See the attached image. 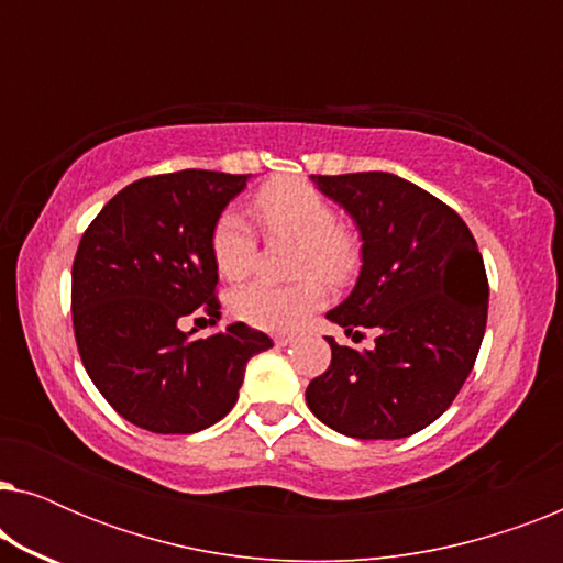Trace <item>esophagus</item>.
Wrapping results in <instances>:
<instances>
[{"label":"esophagus","mask_w":563,"mask_h":563,"mask_svg":"<svg viewBox=\"0 0 563 563\" xmlns=\"http://www.w3.org/2000/svg\"><path fill=\"white\" fill-rule=\"evenodd\" d=\"M291 341H295V338H291V335H276V338H274V343L279 345V349H287V345H289Z\"/></svg>","instance_id":"1"}]
</instances>
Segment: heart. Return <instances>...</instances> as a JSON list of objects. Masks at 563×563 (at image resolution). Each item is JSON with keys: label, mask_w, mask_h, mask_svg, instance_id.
Returning <instances> with one entry per match:
<instances>
[{"label": "heart", "mask_w": 563, "mask_h": 563, "mask_svg": "<svg viewBox=\"0 0 563 563\" xmlns=\"http://www.w3.org/2000/svg\"><path fill=\"white\" fill-rule=\"evenodd\" d=\"M253 212L266 233L299 241L297 272L318 274L341 284L358 264V243L338 222L328 197L305 181H274L253 199ZM210 251L222 279L241 282L256 264V238L238 212H222L214 222ZM322 302L320 282L305 279L289 287L249 284L230 295V312L245 325L266 333H289Z\"/></svg>", "instance_id": "1"}]
</instances>
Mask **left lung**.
I'll list each match as a JSON object with an SVG mask.
<instances>
[{"label": "left lung", "instance_id": "1", "mask_svg": "<svg viewBox=\"0 0 563 563\" xmlns=\"http://www.w3.org/2000/svg\"><path fill=\"white\" fill-rule=\"evenodd\" d=\"M361 235V272L325 318L372 351L338 345L305 397L318 420L361 441L407 438L449 410L487 328L489 284L466 222L441 199L387 172L310 176Z\"/></svg>", "mask_w": 563, "mask_h": 563}]
</instances>
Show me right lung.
Instances as JSON below:
<instances>
[{"label": "right lung", "mask_w": 563, "mask_h": 563, "mask_svg": "<svg viewBox=\"0 0 563 563\" xmlns=\"http://www.w3.org/2000/svg\"><path fill=\"white\" fill-rule=\"evenodd\" d=\"M251 174L187 172L128 184L84 233L71 268L74 335L89 379L122 418L187 435L238 402L245 364L272 338L245 322L191 338L179 322L220 320L210 238ZM205 320V318H199Z\"/></svg>", "instance_id": "obj_1"}]
</instances>
